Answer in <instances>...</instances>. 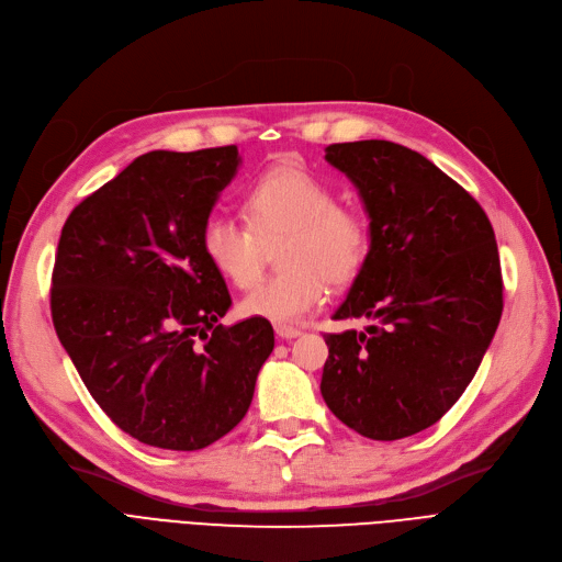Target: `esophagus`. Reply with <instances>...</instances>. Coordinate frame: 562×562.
Wrapping results in <instances>:
<instances>
[{"instance_id":"1","label":"esophagus","mask_w":562,"mask_h":562,"mask_svg":"<svg viewBox=\"0 0 562 562\" xmlns=\"http://www.w3.org/2000/svg\"><path fill=\"white\" fill-rule=\"evenodd\" d=\"M274 331H277V336L283 338V340H292V338L302 336V331H300L297 327H290V325H274Z\"/></svg>"}]
</instances>
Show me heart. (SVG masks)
<instances>
[{"mask_svg": "<svg viewBox=\"0 0 562 562\" xmlns=\"http://www.w3.org/2000/svg\"><path fill=\"white\" fill-rule=\"evenodd\" d=\"M247 222L210 212L201 224V251L212 270L237 288L249 285L262 245L283 237L279 258L285 272L258 279L239 300V313L274 323L300 319L327 297V283L347 285L363 270L370 226L359 210L338 203L329 182L279 165L260 173L245 194Z\"/></svg>", "mask_w": 562, "mask_h": 562, "instance_id": "b5f03b06", "label": "heart"}]
</instances>
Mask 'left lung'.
Wrapping results in <instances>:
<instances>
[{
    "mask_svg": "<svg viewBox=\"0 0 562 562\" xmlns=\"http://www.w3.org/2000/svg\"><path fill=\"white\" fill-rule=\"evenodd\" d=\"M370 220V251L327 334L323 397L355 432L395 441L458 403L496 334L503 279L494 228L477 201L420 153L368 139L327 146Z\"/></svg>",
    "mask_w": 562,
    "mask_h": 562,
    "instance_id": "8db88e82",
    "label": "left lung"
}]
</instances>
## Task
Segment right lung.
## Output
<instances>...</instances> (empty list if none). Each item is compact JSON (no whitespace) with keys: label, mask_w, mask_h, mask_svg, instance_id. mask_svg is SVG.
<instances>
[{"label":"right lung","mask_w":562,"mask_h":562,"mask_svg":"<svg viewBox=\"0 0 562 562\" xmlns=\"http://www.w3.org/2000/svg\"><path fill=\"white\" fill-rule=\"evenodd\" d=\"M237 167V146L150 150L61 228L57 336L100 409L155 448L201 450L228 435L274 350L265 317L220 325L231 295L199 243Z\"/></svg>","instance_id":"1"}]
</instances>
